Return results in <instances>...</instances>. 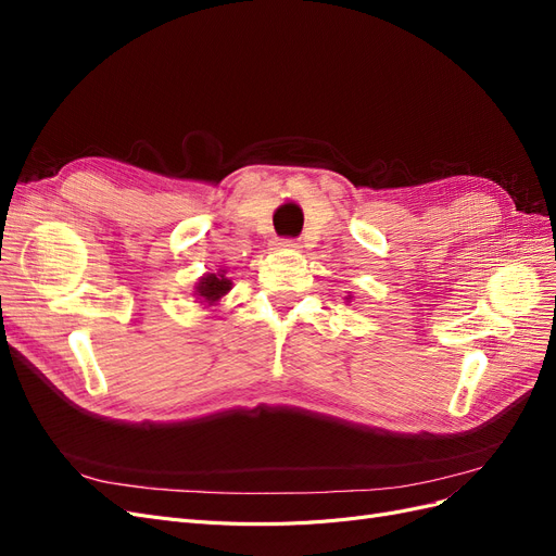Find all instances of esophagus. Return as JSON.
Returning a JSON list of instances; mask_svg holds the SVG:
<instances>
[{
	"label": "esophagus",
	"instance_id": "1",
	"mask_svg": "<svg viewBox=\"0 0 556 556\" xmlns=\"http://www.w3.org/2000/svg\"><path fill=\"white\" fill-rule=\"evenodd\" d=\"M282 250H299V243L294 239H280V243H276Z\"/></svg>",
	"mask_w": 556,
	"mask_h": 556
}]
</instances>
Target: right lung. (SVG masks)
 <instances>
[{"label": "right lung", "instance_id": "obj_1", "mask_svg": "<svg viewBox=\"0 0 556 556\" xmlns=\"http://www.w3.org/2000/svg\"><path fill=\"white\" fill-rule=\"evenodd\" d=\"M227 271H217V274H206L204 278H199L194 296L199 299V304H208L213 306L215 301H220L229 290H231V280L225 276Z\"/></svg>", "mask_w": 556, "mask_h": 556}]
</instances>
